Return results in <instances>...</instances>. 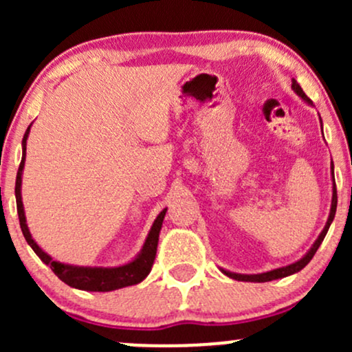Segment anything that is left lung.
<instances>
[{"instance_id": "1", "label": "left lung", "mask_w": 352, "mask_h": 352, "mask_svg": "<svg viewBox=\"0 0 352 352\" xmlns=\"http://www.w3.org/2000/svg\"><path fill=\"white\" fill-rule=\"evenodd\" d=\"M292 82H293V84H292V87L294 89V92H296V94L300 96V98L305 99L306 102H308V104H313V102H311V99L308 98V96H306L305 92H302V89H301L300 84H298L296 80H294V79H292ZM333 179H334V177H333ZM336 207H338V192H336V185H333V201H331V213H329L328 221H326V227L322 228L321 235L318 236V240L314 241V245H313V246H311L309 252L306 253L305 256H302L300 261H296V263L288 265V266H283V268H276V270H272V272L260 273V274H236V273L225 272V270H221V272H223L225 274H227V276L233 278V280H238V281H253V283H265V281H272V280H278V278L289 276V274H293V273H298V272H300V270H302V268H305L306 265L309 263L311 258H313V256H314V253L318 252L319 245H321V243H322V240H324L326 233H328V230H329L331 221L334 220V215H336Z\"/></svg>"}]
</instances>
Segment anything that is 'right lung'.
<instances>
[{
    "instance_id": "add662e5",
    "label": "right lung",
    "mask_w": 352,
    "mask_h": 352,
    "mask_svg": "<svg viewBox=\"0 0 352 352\" xmlns=\"http://www.w3.org/2000/svg\"><path fill=\"white\" fill-rule=\"evenodd\" d=\"M31 125L28 127L26 134L23 137V159L19 164L18 175H16V207H18V217H19V225H21V232L24 238H26L28 245L34 250V253L46 265H50V268L54 272L56 276L60 281H64L66 285L72 286V288L84 289V292H114V289L125 288V286L137 285L151 273L153 260H155L157 253V243H159V233L162 228V221L165 217L167 208L160 212V215L157 217V220L153 221L151 233H148L147 240H145L142 252L139 256L135 258L131 263L124 266H117V268H84V266H72V265H64L59 261H54L47 253H44L36 241L31 236L30 230L26 225V217H24V208L21 201V173L24 167V159H26V139L30 134Z\"/></svg>"
}]
</instances>
